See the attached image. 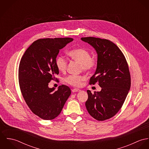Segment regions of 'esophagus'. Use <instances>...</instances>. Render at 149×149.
<instances>
[{"label":"esophagus","mask_w":149,"mask_h":149,"mask_svg":"<svg viewBox=\"0 0 149 149\" xmlns=\"http://www.w3.org/2000/svg\"><path fill=\"white\" fill-rule=\"evenodd\" d=\"M81 90L80 89H77V88H74V89H73L72 90V91L73 92H80Z\"/></svg>","instance_id":"1"}]
</instances>
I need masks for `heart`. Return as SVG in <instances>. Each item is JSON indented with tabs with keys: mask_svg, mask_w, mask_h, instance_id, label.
I'll use <instances>...</instances> for the list:
<instances>
[{
	"mask_svg": "<svg viewBox=\"0 0 149 149\" xmlns=\"http://www.w3.org/2000/svg\"><path fill=\"white\" fill-rule=\"evenodd\" d=\"M69 56L81 65L82 69L84 71H89L93 69L97 64L96 60L91 58L90 53L83 48H77L70 51L68 53ZM56 64L57 69L64 72L66 69L67 61L62 56H58L56 58ZM65 81L74 86H80L82 82L84 80V77L80 76L69 75L65 79Z\"/></svg>",
	"mask_w": 149,
	"mask_h": 149,
	"instance_id": "obj_1",
	"label": "heart"
}]
</instances>
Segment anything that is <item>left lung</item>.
<instances>
[{"mask_svg": "<svg viewBox=\"0 0 149 149\" xmlns=\"http://www.w3.org/2000/svg\"><path fill=\"white\" fill-rule=\"evenodd\" d=\"M81 40L92 46L97 53V67L90 84L98 83L100 92L92 93L88 90L85 106L88 113L97 120L113 116L123 106L131 86V78L126 60L113 43L95 37Z\"/></svg>", "mask_w": 149, "mask_h": 149, "instance_id": "obj_1", "label": "left lung"}]
</instances>
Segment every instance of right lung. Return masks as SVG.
Masks as SVG:
<instances>
[{"mask_svg":"<svg viewBox=\"0 0 149 149\" xmlns=\"http://www.w3.org/2000/svg\"><path fill=\"white\" fill-rule=\"evenodd\" d=\"M73 41L70 38L38 40L26 50L19 66V83L23 97L32 112L43 120L61 113L71 94L66 85L49 88L59 73L56 61L60 50Z\"/></svg>","mask_w":149,"mask_h":149,"instance_id":"right-lung-1","label":"right lung"}]
</instances>
